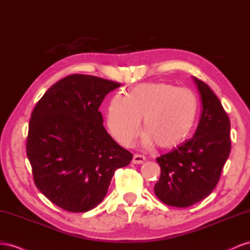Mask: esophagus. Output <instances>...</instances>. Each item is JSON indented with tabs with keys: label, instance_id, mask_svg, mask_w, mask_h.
Wrapping results in <instances>:
<instances>
[{
	"label": "esophagus",
	"instance_id": "obj_1",
	"mask_svg": "<svg viewBox=\"0 0 250 250\" xmlns=\"http://www.w3.org/2000/svg\"><path fill=\"white\" fill-rule=\"evenodd\" d=\"M146 161V157L139 155V154H135L133 157V160L132 162L134 165H140V163H144Z\"/></svg>",
	"mask_w": 250,
	"mask_h": 250
}]
</instances>
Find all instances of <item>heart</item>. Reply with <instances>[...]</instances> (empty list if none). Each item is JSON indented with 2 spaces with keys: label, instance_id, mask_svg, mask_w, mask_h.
Segmentation results:
<instances>
[{
  "label": "heart",
  "instance_id": "1",
  "mask_svg": "<svg viewBox=\"0 0 250 250\" xmlns=\"http://www.w3.org/2000/svg\"><path fill=\"white\" fill-rule=\"evenodd\" d=\"M198 110L196 94L166 83H142L129 93H117L109 103L106 124L112 136L130 146L138 136L141 118L146 131L145 144L174 147L187 138Z\"/></svg>",
  "mask_w": 250,
  "mask_h": 250
}]
</instances>
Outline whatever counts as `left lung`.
<instances>
[{
	"label": "left lung",
	"mask_w": 250,
	"mask_h": 250,
	"mask_svg": "<svg viewBox=\"0 0 250 250\" xmlns=\"http://www.w3.org/2000/svg\"><path fill=\"white\" fill-rule=\"evenodd\" d=\"M194 81L203 106L194 137L156 159L161 175L155 195L176 208H188L210 195L231 149L229 117L208 85Z\"/></svg>",
	"instance_id": "obj_1"
}]
</instances>
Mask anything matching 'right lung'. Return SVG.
<instances>
[{
  "mask_svg": "<svg viewBox=\"0 0 250 250\" xmlns=\"http://www.w3.org/2000/svg\"><path fill=\"white\" fill-rule=\"evenodd\" d=\"M119 85L93 75H69L50 87L32 111L26 152L35 187L67 211L94 208L115 170L133 158L105 131L98 111Z\"/></svg>",
  "mask_w": 250,
  "mask_h": 250,
  "instance_id": "obj_1",
  "label": "right lung"
}]
</instances>
